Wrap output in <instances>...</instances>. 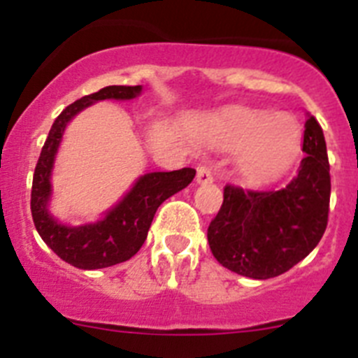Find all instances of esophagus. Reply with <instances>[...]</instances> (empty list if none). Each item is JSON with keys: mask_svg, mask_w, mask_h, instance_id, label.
<instances>
[{"mask_svg": "<svg viewBox=\"0 0 358 358\" xmlns=\"http://www.w3.org/2000/svg\"><path fill=\"white\" fill-rule=\"evenodd\" d=\"M197 182L199 185H210V182H213V172H211V169H208V166H199Z\"/></svg>", "mask_w": 358, "mask_h": 358, "instance_id": "obj_1", "label": "esophagus"}]
</instances>
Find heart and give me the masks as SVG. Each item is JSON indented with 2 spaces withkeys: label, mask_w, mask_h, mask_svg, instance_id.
Here are the masks:
<instances>
[{
  "label": "heart",
  "mask_w": 358,
  "mask_h": 358,
  "mask_svg": "<svg viewBox=\"0 0 358 358\" xmlns=\"http://www.w3.org/2000/svg\"><path fill=\"white\" fill-rule=\"evenodd\" d=\"M208 138L215 148L240 150V173L252 182L289 169L301 148V129L292 116L260 109H233L217 116Z\"/></svg>",
  "instance_id": "b5f03b06"
}]
</instances>
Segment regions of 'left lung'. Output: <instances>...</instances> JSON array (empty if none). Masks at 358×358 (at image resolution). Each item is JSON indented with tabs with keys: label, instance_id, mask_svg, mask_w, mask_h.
Instances as JSON below:
<instances>
[{
	"label": "left lung",
	"instance_id": "obj_1",
	"mask_svg": "<svg viewBox=\"0 0 358 358\" xmlns=\"http://www.w3.org/2000/svg\"><path fill=\"white\" fill-rule=\"evenodd\" d=\"M297 176L280 189L226 185L222 206L208 227L217 262L240 276H280L314 251L330 210V163L321 125L308 116Z\"/></svg>",
	"mask_w": 358,
	"mask_h": 358
}]
</instances>
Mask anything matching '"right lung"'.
Listing matches in <instances>:
<instances>
[{
	"label": "right lung",
	"instance_id": "right-lung-1",
	"mask_svg": "<svg viewBox=\"0 0 358 358\" xmlns=\"http://www.w3.org/2000/svg\"><path fill=\"white\" fill-rule=\"evenodd\" d=\"M141 93V85H107L66 107L53 122L44 141L31 182L30 210L41 238L59 258L84 271L110 267L127 262L147 240L148 227L157 208L173 194L194 181V169L173 172H150L141 176L122 201L94 224L71 227L57 222L48 211L52 195V169L62 134L73 116L98 100H131Z\"/></svg>",
	"mask_w": 358,
	"mask_h": 358
}]
</instances>
